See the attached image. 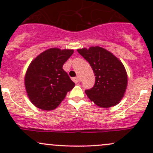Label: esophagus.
Listing matches in <instances>:
<instances>
[{
  "mask_svg": "<svg viewBox=\"0 0 153 153\" xmlns=\"http://www.w3.org/2000/svg\"><path fill=\"white\" fill-rule=\"evenodd\" d=\"M72 81H74V82L75 83V84H77V83H78L80 81V79L78 77H75V78H72Z\"/></svg>",
  "mask_w": 153,
  "mask_h": 153,
  "instance_id": "34e87169",
  "label": "esophagus"
}]
</instances>
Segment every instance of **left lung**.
I'll return each mask as SVG.
<instances>
[{
  "label": "left lung",
  "instance_id": "obj_1",
  "mask_svg": "<svg viewBox=\"0 0 153 153\" xmlns=\"http://www.w3.org/2000/svg\"><path fill=\"white\" fill-rule=\"evenodd\" d=\"M89 62L95 76L93 87L85 90L88 98L100 107L115 106L124 97L127 75L122 63L109 51L99 47L78 49Z\"/></svg>",
  "mask_w": 153,
  "mask_h": 153
}]
</instances>
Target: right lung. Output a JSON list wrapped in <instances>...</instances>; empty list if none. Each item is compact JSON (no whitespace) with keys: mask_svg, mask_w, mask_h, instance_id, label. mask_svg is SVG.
Returning a JSON list of instances; mask_svg holds the SVG:
<instances>
[{"mask_svg":"<svg viewBox=\"0 0 153 153\" xmlns=\"http://www.w3.org/2000/svg\"><path fill=\"white\" fill-rule=\"evenodd\" d=\"M73 52L52 48L31 62L25 75V86L29 98L35 106L52 110L73 89L75 83L63 69V65Z\"/></svg>","mask_w":153,"mask_h":153,"instance_id":"add662e5","label":"right lung"}]
</instances>
